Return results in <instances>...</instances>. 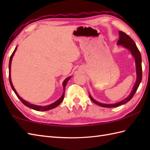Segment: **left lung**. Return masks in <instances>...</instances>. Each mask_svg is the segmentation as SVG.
Instances as JSON below:
<instances>
[{
	"label": "left lung",
	"instance_id": "obj_1",
	"mask_svg": "<svg viewBox=\"0 0 150 150\" xmlns=\"http://www.w3.org/2000/svg\"><path fill=\"white\" fill-rule=\"evenodd\" d=\"M119 39L118 40L117 43V45H122L124 47H125L127 50H128L130 52H131L132 55L134 57L135 61V67H136V74H137V79L135 84H134L131 93L126 98H124L123 100L119 102V103H114V104H104L100 103L99 102L93 99V98L90 95V98L91 100L94 103L98 105V106L104 107V108H115L120 106L121 105H123L128 103V101L132 99L133 95L135 93V92L137 90V89L139 86L140 83L142 81V58L141 55L140 53L139 49L137 47L136 44L134 41L128 35L125 33L122 32V31H119Z\"/></svg>",
	"mask_w": 150,
	"mask_h": 150
}]
</instances>
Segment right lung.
<instances>
[{
  "mask_svg": "<svg viewBox=\"0 0 150 150\" xmlns=\"http://www.w3.org/2000/svg\"><path fill=\"white\" fill-rule=\"evenodd\" d=\"M17 46L15 47V50L13 51V53L11 54V55L10 57V59H9V83H10V85H11V87L12 88V90H13V91L15 92V93L16 94V95H17V97L20 99V100L22 102V103H23L25 106H26L27 107L30 108H31V109L33 110H37V111H47V110H52V109H53V108H56L57 106H59V105L62 103V101L64 100V92H65V87L66 86V84L67 82H68V81L70 79H71V76L70 77H68V78H66L64 81V82H62V86H63V93L62 95V96L60 97L58 100H56L55 103H53L52 104H51L50 105H47V106H38V105H35V104H31L29 102H28L26 100H24L23 98H22V97H21L20 96H19V95L17 93V91L15 90V89L13 86V85L12 84V82H11V60H12V59L13 57L14 56V54L16 52V50H17Z\"/></svg>",
  "mask_w": 150,
  "mask_h": 150,
  "instance_id": "right-lung-1",
  "label": "right lung"
}]
</instances>
